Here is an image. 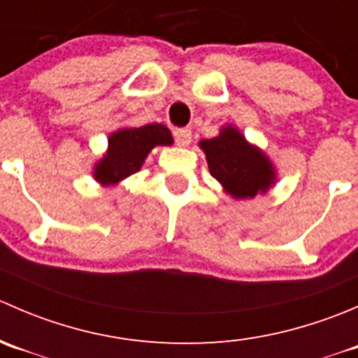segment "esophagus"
Segmentation results:
<instances>
[{"instance_id": "esophagus-1", "label": "esophagus", "mask_w": 358, "mask_h": 358, "mask_svg": "<svg viewBox=\"0 0 358 358\" xmlns=\"http://www.w3.org/2000/svg\"><path fill=\"white\" fill-rule=\"evenodd\" d=\"M173 136H175V142L178 143V145L187 147L190 143V140H192V129H190V128H176L175 131H173Z\"/></svg>"}]
</instances>
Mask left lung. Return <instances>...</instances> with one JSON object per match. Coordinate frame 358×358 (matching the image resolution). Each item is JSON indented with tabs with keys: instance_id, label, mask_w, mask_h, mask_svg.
<instances>
[{
	"instance_id": "left-lung-1",
	"label": "left lung",
	"mask_w": 358,
	"mask_h": 358,
	"mask_svg": "<svg viewBox=\"0 0 358 358\" xmlns=\"http://www.w3.org/2000/svg\"><path fill=\"white\" fill-rule=\"evenodd\" d=\"M201 149L206 152L209 173L218 180L230 196L237 199L255 197L266 192L273 182L270 161L251 147L236 128H223L222 135L202 140Z\"/></svg>"
}]
</instances>
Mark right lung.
Here are the masks:
<instances>
[{
	"instance_id": "1",
	"label": "right lung",
	"mask_w": 358,
	"mask_h": 358,
	"mask_svg": "<svg viewBox=\"0 0 358 358\" xmlns=\"http://www.w3.org/2000/svg\"><path fill=\"white\" fill-rule=\"evenodd\" d=\"M171 133L162 124H147L142 128L121 129L112 133L109 152L95 168V178L100 183L121 182L138 171L143 159L156 145H171Z\"/></svg>"
}]
</instances>
